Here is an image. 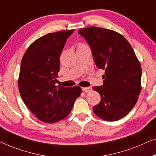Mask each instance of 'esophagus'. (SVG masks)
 I'll use <instances>...</instances> for the list:
<instances>
[{
	"mask_svg": "<svg viewBox=\"0 0 156 156\" xmlns=\"http://www.w3.org/2000/svg\"><path fill=\"white\" fill-rule=\"evenodd\" d=\"M82 90L84 91V92H90L92 90V88L91 87H84V88L82 89Z\"/></svg>",
	"mask_w": 156,
	"mask_h": 156,
	"instance_id": "obj_1",
	"label": "esophagus"
}]
</instances>
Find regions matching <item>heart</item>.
Here are the masks:
<instances>
[{"label": "heart", "instance_id": "heart-1", "mask_svg": "<svg viewBox=\"0 0 156 156\" xmlns=\"http://www.w3.org/2000/svg\"><path fill=\"white\" fill-rule=\"evenodd\" d=\"M84 47H87V45H85L83 43H78L77 44H76V48H77V49H80V48H84Z\"/></svg>", "mask_w": 156, "mask_h": 156}]
</instances>
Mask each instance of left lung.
Wrapping results in <instances>:
<instances>
[{
  "label": "left lung",
  "mask_w": 156,
  "mask_h": 156,
  "mask_svg": "<svg viewBox=\"0 0 156 156\" xmlns=\"http://www.w3.org/2000/svg\"><path fill=\"white\" fill-rule=\"evenodd\" d=\"M92 52L97 67L105 70L104 84L94 87L101 101L93 107L99 118L115 121L131 112L141 91V66L131 44L120 33L91 26L79 30Z\"/></svg>",
  "instance_id": "8db88e82"
}]
</instances>
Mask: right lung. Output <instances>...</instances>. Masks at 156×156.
Returning a JSON list of instances; mask_svg holds the SVG:
<instances>
[{
    "instance_id": "add662e5",
    "label": "right lung",
    "mask_w": 156,
    "mask_h": 156,
    "mask_svg": "<svg viewBox=\"0 0 156 156\" xmlns=\"http://www.w3.org/2000/svg\"><path fill=\"white\" fill-rule=\"evenodd\" d=\"M74 31L62 30L38 38L28 47L21 61L18 81L21 98L43 122L52 123L67 117L82 91L79 86H55L59 57Z\"/></svg>"
}]
</instances>
